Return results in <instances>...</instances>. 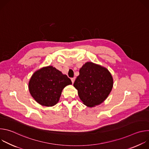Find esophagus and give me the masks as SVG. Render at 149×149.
<instances>
[{"label":"esophagus","mask_w":149,"mask_h":149,"mask_svg":"<svg viewBox=\"0 0 149 149\" xmlns=\"http://www.w3.org/2000/svg\"><path fill=\"white\" fill-rule=\"evenodd\" d=\"M75 77H74V78H71V81H72V84L74 82V81H75Z\"/></svg>","instance_id":"obj_1"}]
</instances>
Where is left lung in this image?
Listing matches in <instances>:
<instances>
[{"instance_id":"8db88e82","label":"left lung","mask_w":149,"mask_h":149,"mask_svg":"<svg viewBox=\"0 0 149 149\" xmlns=\"http://www.w3.org/2000/svg\"><path fill=\"white\" fill-rule=\"evenodd\" d=\"M113 86V79L109 71L91 62L83 65L74 83L79 98L89 107L101 104L110 94Z\"/></svg>"}]
</instances>
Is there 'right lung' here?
<instances>
[{
    "instance_id": "add662e5",
    "label": "right lung",
    "mask_w": 149,
    "mask_h": 149,
    "mask_svg": "<svg viewBox=\"0 0 149 149\" xmlns=\"http://www.w3.org/2000/svg\"><path fill=\"white\" fill-rule=\"evenodd\" d=\"M70 84L72 82L67 75L48 66L34 72L29 82V90L38 103L52 107L59 101L62 90Z\"/></svg>"
}]
</instances>
